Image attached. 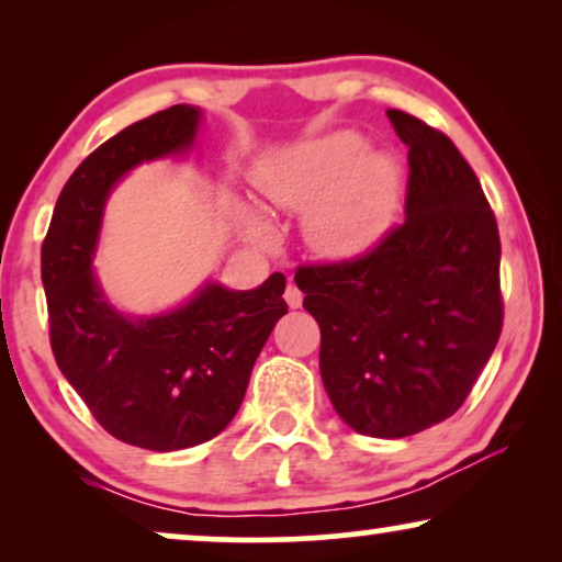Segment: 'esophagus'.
Returning <instances> with one entry per match:
<instances>
[{"label": "esophagus", "instance_id": "esophagus-1", "mask_svg": "<svg viewBox=\"0 0 562 562\" xmlns=\"http://www.w3.org/2000/svg\"><path fill=\"white\" fill-rule=\"evenodd\" d=\"M283 299H286V304L291 306V310H299V306H302V291L296 289V283H289L286 286V294H283Z\"/></svg>", "mask_w": 562, "mask_h": 562}]
</instances>
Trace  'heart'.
Instances as JSON below:
<instances>
[{"label": "heart", "instance_id": "heart-1", "mask_svg": "<svg viewBox=\"0 0 562 562\" xmlns=\"http://www.w3.org/2000/svg\"><path fill=\"white\" fill-rule=\"evenodd\" d=\"M258 194L283 212L306 214V240L325 258H352L381 240L398 202V166L366 153L356 133H333L266 158L252 173ZM256 235H266L250 220Z\"/></svg>", "mask_w": 562, "mask_h": 562}]
</instances>
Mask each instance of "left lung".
Masks as SVG:
<instances>
[{
  "mask_svg": "<svg viewBox=\"0 0 562 562\" xmlns=\"http://www.w3.org/2000/svg\"><path fill=\"white\" fill-rule=\"evenodd\" d=\"M409 148L406 220L363 256L299 266L322 333L319 373L360 435H417L471 394L504 325L496 217L456 143L389 110Z\"/></svg>",
  "mask_w": 562,
  "mask_h": 562,
  "instance_id": "1",
  "label": "left lung"
}]
</instances>
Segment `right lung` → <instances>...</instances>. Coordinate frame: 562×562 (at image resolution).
<instances>
[{
    "label": "right lung",
    "mask_w": 562,
    "mask_h": 562,
    "mask_svg": "<svg viewBox=\"0 0 562 562\" xmlns=\"http://www.w3.org/2000/svg\"><path fill=\"white\" fill-rule=\"evenodd\" d=\"M199 117L176 104L99 145L60 191L41 250L60 373L106 432L156 452L194 448L233 422L258 352L289 312L283 273L250 291L206 283L181 310L143 319L122 317L99 289L91 256L112 187L143 160L187 150Z\"/></svg>",
    "instance_id": "1"
}]
</instances>
